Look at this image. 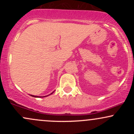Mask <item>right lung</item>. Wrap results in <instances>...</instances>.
<instances>
[{
  "label": "right lung",
  "instance_id": "add662e5",
  "mask_svg": "<svg viewBox=\"0 0 134 134\" xmlns=\"http://www.w3.org/2000/svg\"><path fill=\"white\" fill-rule=\"evenodd\" d=\"M54 91H53V92H54ZM53 93H52L51 94H52V93H53ZM49 95H50V94H49ZM49 95H48V96H49ZM31 96H33V97H35V98H43V97L47 96H34V95H31Z\"/></svg>",
  "mask_w": 134,
  "mask_h": 134
}]
</instances>
